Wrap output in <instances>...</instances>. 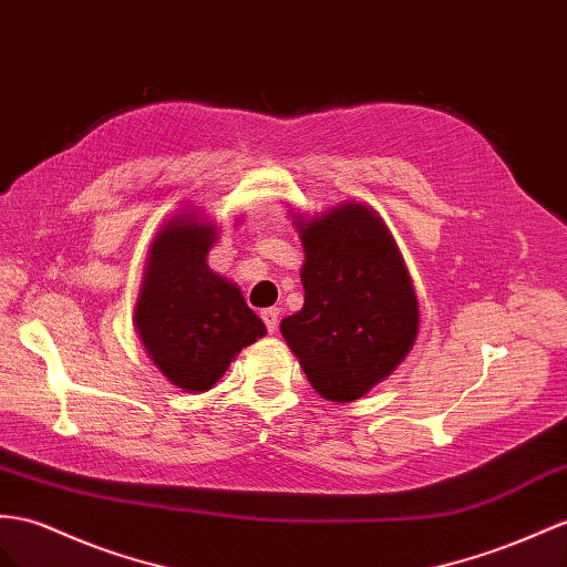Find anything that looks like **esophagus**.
Segmentation results:
<instances>
[{
	"label": "esophagus",
	"mask_w": 567,
	"mask_h": 567,
	"mask_svg": "<svg viewBox=\"0 0 567 567\" xmlns=\"http://www.w3.org/2000/svg\"><path fill=\"white\" fill-rule=\"evenodd\" d=\"M278 316H280V311L275 309V307H270V309H264V311H260V318H264V323H266V328H268L270 336H272L275 330H278Z\"/></svg>",
	"instance_id": "obj_1"
}]
</instances>
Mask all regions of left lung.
Returning a JSON list of instances; mask_svg holds the SVG:
<instances>
[{
  "label": "left lung",
  "mask_w": 567,
  "mask_h": 567,
  "mask_svg": "<svg viewBox=\"0 0 567 567\" xmlns=\"http://www.w3.org/2000/svg\"><path fill=\"white\" fill-rule=\"evenodd\" d=\"M301 225V223H299ZM303 309L280 330L318 395L352 402L412 350L419 307L395 241L359 203L301 225Z\"/></svg>",
  "instance_id": "obj_1"
}]
</instances>
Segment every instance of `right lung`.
Returning a JSON list of instances; mask_svg holds the SVG:
<instances>
[{
    "label": "right lung",
    "instance_id": "add662e5",
    "mask_svg": "<svg viewBox=\"0 0 567 567\" xmlns=\"http://www.w3.org/2000/svg\"><path fill=\"white\" fill-rule=\"evenodd\" d=\"M215 227L177 217L151 246L136 328L167 379L203 393L223 379L241 347L266 336L239 289L206 266Z\"/></svg>",
    "mask_w": 567,
    "mask_h": 567
}]
</instances>
